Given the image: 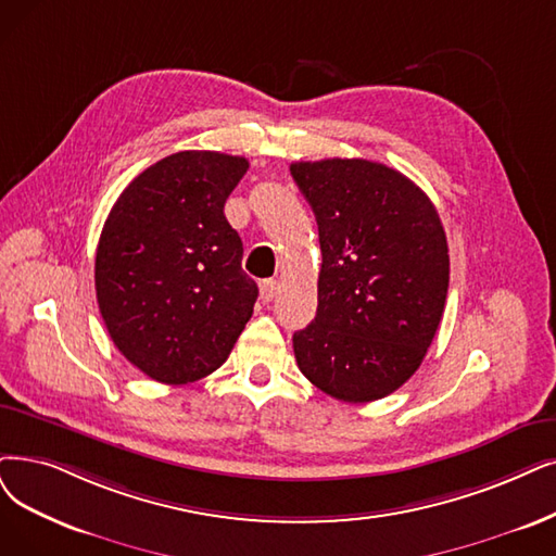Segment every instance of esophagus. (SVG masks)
<instances>
[{"label": "esophagus", "instance_id": "obj_1", "mask_svg": "<svg viewBox=\"0 0 556 556\" xmlns=\"http://www.w3.org/2000/svg\"><path fill=\"white\" fill-rule=\"evenodd\" d=\"M276 292H278V282L274 278L260 282V296H262V301H271L276 296Z\"/></svg>", "mask_w": 556, "mask_h": 556}]
</instances>
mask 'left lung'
I'll use <instances>...</instances> for the list:
<instances>
[{
    "mask_svg": "<svg viewBox=\"0 0 556 556\" xmlns=\"http://www.w3.org/2000/svg\"><path fill=\"white\" fill-rule=\"evenodd\" d=\"M319 226L317 317L294 332L305 379L349 404L402 388L433 342L450 287L447 237L429 195L369 160L294 162Z\"/></svg>",
    "mask_w": 556,
    "mask_h": 556,
    "instance_id": "1",
    "label": "left lung"
}]
</instances>
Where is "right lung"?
<instances>
[{"label":"right lung","mask_w":556,"mask_h":556,"mask_svg":"<svg viewBox=\"0 0 556 556\" xmlns=\"http://www.w3.org/2000/svg\"><path fill=\"white\" fill-rule=\"evenodd\" d=\"M249 162L182 150L146 168L111 207L96 294L111 340L150 379L187 386L228 361L257 285L224 214Z\"/></svg>","instance_id":"obj_1"}]
</instances>
